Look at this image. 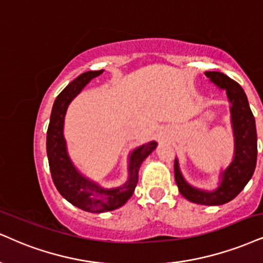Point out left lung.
<instances>
[{"label":"left lung","instance_id":"8db88e82","mask_svg":"<svg viewBox=\"0 0 263 263\" xmlns=\"http://www.w3.org/2000/svg\"><path fill=\"white\" fill-rule=\"evenodd\" d=\"M210 82L224 89L231 101L233 130L235 139L234 158L222 173L221 185L212 193L190 186L181 176L178 161H174V177L180 194L191 202L200 205H223L234 199L244 189L255 172L257 160V134L255 118L249 106L248 97L241 86L219 72H205Z\"/></svg>","mask_w":263,"mask_h":263}]
</instances>
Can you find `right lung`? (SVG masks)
I'll return each instance as SVG.
<instances>
[{"mask_svg":"<svg viewBox=\"0 0 263 263\" xmlns=\"http://www.w3.org/2000/svg\"><path fill=\"white\" fill-rule=\"evenodd\" d=\"M103 70H90L80 74L54 100L47 129V157L51 177L54 186L67 201L87 212H106L124 205L134 193L138 184V174L142 161L157 146L156 141H150L135 148L129 160V178L124 185L115 189H102L76 170L67 154L66 140L63 137V123L67 107L92 78Z\"/></svg>","mask_w":263,"mask_h":263,"instance_id":"1","label":"right lung"}]
</instances>
